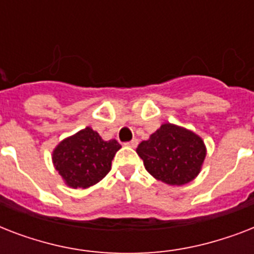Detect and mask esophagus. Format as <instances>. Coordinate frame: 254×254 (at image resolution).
Here are the masks:
<instances>
[{"mask_svg": "<svg viewBox=\"0 0 254 254\" xmlns=\"http://www.w3.org/2000/svg\"><path fill=\"white\" fill-rule=\"evenodd\" d=\"M125 145H127V146H129V147H135V146H137V145H138V139L133 138L130 141V142H127V143H125Z\"/></svg>", "mask_w": 254, "mask_h": 254, "instance_id": "obj_1", "label": "esophagus"}]
</instances>
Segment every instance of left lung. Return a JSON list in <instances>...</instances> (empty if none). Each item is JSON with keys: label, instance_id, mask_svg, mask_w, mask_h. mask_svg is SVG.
<instances>
[{"label": "left lung", "instance_id": "1", "mask_svg": "<svg viewBox=\"0 0 254 254\" xmlns=\"http://www.w3.org/2000/svg\"><path fill=\"white\" fill-rule=\"evenodd\" d=\"M137 154L147 173L170 186L190 183L200 173L207 149L200 135L175 124H162L142 141Z\"/></svg>", "mask_w": 254, "mask_h": 254}]
</instances>
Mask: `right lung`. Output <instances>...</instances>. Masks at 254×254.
<instances>
[{"label":"right lung","mask_w":254,"mask_h":254,"mask_svg":"<svg viewBox=\"0 0 254 254\" xmlns=\"http://www.w3.org/2000/svg\"><path fill=\"white\" fill-rule=\"evenodd\" d=\"M121 149L116 139L104 141L97 131L87 127L58 143L53 163L71 189H88L111 171L112 159Z\"/></svg>","instance_id":"1"}]
</instances>
